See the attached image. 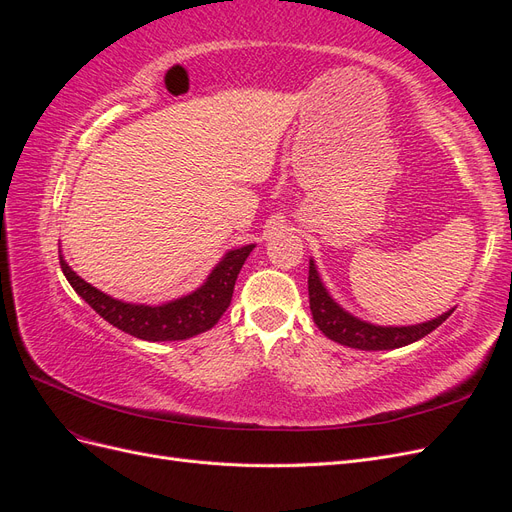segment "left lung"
<instances>
[{"instance_id":"left-lung-1","label":"left lung","mask_w":512,"mask_h":512,"mask_svg":"<svg viewBox=\"0 0 512 512\" xmlns=\"http://www.w3.org/2000/svg\"><path fill=\"white\" fill-rule=\"evenodd\" d=\"M307 290L309 309H312L316 327L329 339H333V342L359 350H393L408 346L429 335L433 329H438L440 324L453 314V309H448L442 316L431 318L421 324H412V327H378V324L365 322L348 314L342 305H337L333 301L329 290L324 288L320 280L314 260H309Z\"/></svg>"}]
</instances>
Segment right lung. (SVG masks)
<instances>
[{
  "label": "right lung",
  "instance_id": "right-lung-1",
  "mask_svg": "<svg viewBox=\"0 0 512 512\" xmlns=\"http://www.w3.org/2000/svg\"><path fill=\"white\" fill-rule=\"evenodd\" d=\"M254 247L256 245L252 243L239 247V250L226 252V256L209 273L203 286L185 294V297L162 305H138L113 299L81 280L68 267V262L61 254L59 265L74 292L85 299L91 309H96V314H100L106 322H111L113 327L132 337L145 339V342H179V339H188L209 331L222 318L230 305L237 275Z\"/></svg>",
  "mask_w": 512,
  "mask_h": 512
}]
</instances>
